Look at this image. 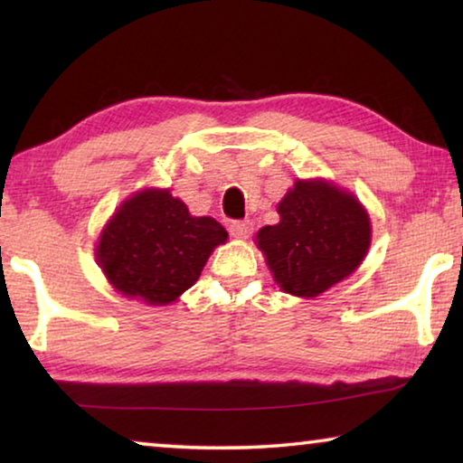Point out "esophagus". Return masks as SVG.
<instances>
[{
    "instance_id": "34e87169",
    "label": "esophagus",
    "mask_w": 463,
    "mask_h": 463,
    "mask_svg": "<svg viewBox=\"0 0 463 463\" xmlns=\"http://www.w3.org/2000/svg\"><path fill=\"white\" fill-rule=\"evenodd\" d=\"M229 231H231L234 239H249L250 232H253V222H250V221H234Z\"/></svg>"
}]
</instances>
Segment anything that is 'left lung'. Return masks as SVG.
Here are the masks:
<instances>
[{
	"mask_svg": "<svg viewBox=\"0 0 463 463\" xmlns=\"http://www.w3.org/2000/svg\"><path fill=\"white\" fill-rule=\"evenodd\" d=\"M279 222L257 232L276 284L284 292L315 298L351 276L370 249L365 208L325 179H298L278 203Z\"/></svg>",
	"mask_w": 463,
	"mask_h": 463,
	"instance_id": "8db88e82",
	"label": "left lung"
}]
</instances>
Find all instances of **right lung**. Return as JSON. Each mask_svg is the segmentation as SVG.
I'll return each mask as SVG.
<instances>
[{
  "label": "right lung",
  "instance_id": "right-lung-1",
  "mask_svg": "<svg viewBox=\"0 0 463 463\" xmlns=\"http://www.w3.org/2000/svg\"><path fill=\"white\" fill-rule=\"evenodd\" d=\"M226 239L221 222L192 216L169 190H143L109 218L96 257L122 296L165 307L198 281L214 247Z\"/></svg>",
  "mask_w": 463,
  "mask_h": 463
}]
</instances>
